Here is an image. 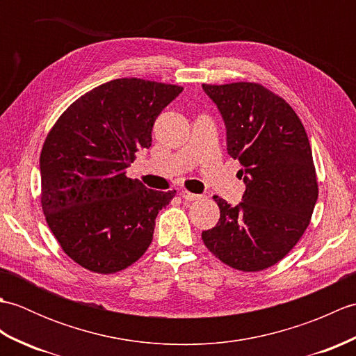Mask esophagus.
<instances>
[{"label":"esophagus","instance_id":"1","mask_svg":"<svg viewBox=\"0 0 356 356\" xmlns=\"http://www.w3.org/2000/svg\"><path fill=\"white\" fill-rule=\"evenodd\" d=\"M180 195H182V199H185L186 202H194V200L200 199L199 194H193L190 191H182V193H180Z\"/></svg>","mask_w":356,"mask_h":356}]
</instances>
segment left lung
<instances>
[{
  "mask_svg": "<svg viewBox=\"0 0 356 356\" xmlns=\"http://www.w3.org/2000/svg\"><path fill=\"white\" fill-rule=\"evenodd\" d=\"M202 87L220 111L226 149L246 185L237 207L214 195L220 218L202 240L228 266L263 270L297 245L311 222L318 199L311 143L291 105L263 86Z\"/></svg>",
  "mask_w": 356,
  "mask_h": 356,
  "instance_id": "obj_1",
  "label": "left lung"
}]
</instances>
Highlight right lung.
<instances>
[{"instance_id": "1", "label": "right lung", "mask_w": 356, "mask_h": 356, "mask_svg": "<svg viewBox=\"0 0 356 356\" xmlns=\"http://www.w3.org/2000/svg\"><path fill=\"white\" fill-rule=\"evenodd\" d=\"M182 90L113 79L74 101L45 138L42 211L63 251L79 266L113 274L148 249L159 211L176 190H148L127 177V168L139 149L151 147L154 120Z\"/></svg>"}]
</instances>
